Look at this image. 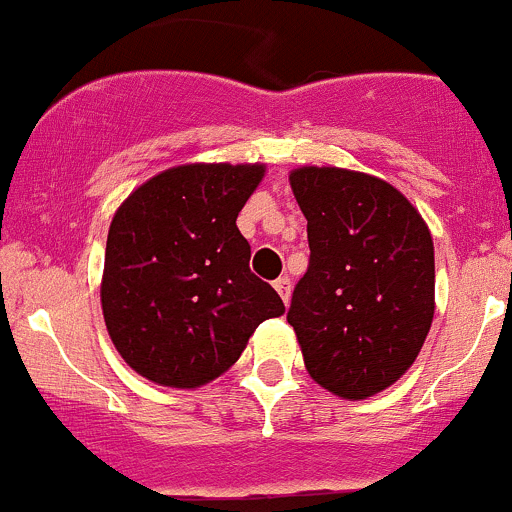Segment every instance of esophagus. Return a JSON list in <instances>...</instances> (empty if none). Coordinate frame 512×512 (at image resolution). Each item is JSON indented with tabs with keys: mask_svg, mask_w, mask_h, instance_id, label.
Segmentation results:
<instances>
[{
	"mask_svg": "<svg viewBox=\"0 0 512 512\" xmlns=\"http://www.w3.org/2000/svg\"><path fill=\"white\" fill-rule=\"evenodd\" d=\"M273 288L278 291V296H281L283 303H288V298H291V278L288 276H281L273 281Z\"/></svg>",
	"mask_w": 512,
	"mask_h": 512,
	"instance_id": "obj_1",
	"label": "esophagus"
}]
</instances>
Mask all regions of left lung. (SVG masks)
I'll list each match as a JSON object with an SVG mask.
<instances>
[{"instance_id": "left-lung-1", "label": "left lung", "mask_w": 512, "mask_h": 512, "mask_svg": "<svg viewBox=\"0 0 512 512\" xmlns=\"http://www.w3.org/2000/svg\"><path fill=\"white\" fill-rule=\"evenodd\" d=\"M308 221V271L288 323L313 381L363 401L386 391L421 353L435 313L433 236L393 184L338 166L288 174Z\"/></svg>"}]
</instances>
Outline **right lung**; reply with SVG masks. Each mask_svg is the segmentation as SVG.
<instances>
[{
  "mask_svg": "<svg viewBox=\"0 0 512 512\" xmlns=\"http://www.w3.org/2000/svg\"><path fill=\"white\" fill-rule=\"evenodd\" d=\"M266 164H181L136 186L106 236L101 311L146 381L201 388L229 371L283 301L249 268L236 219Z\"/></svg>",
  "mask_w": 512,
  "mask_h": 512,
  "instance_id": "right-lung-1",
  "label": "right lung"
}]
</instances>
